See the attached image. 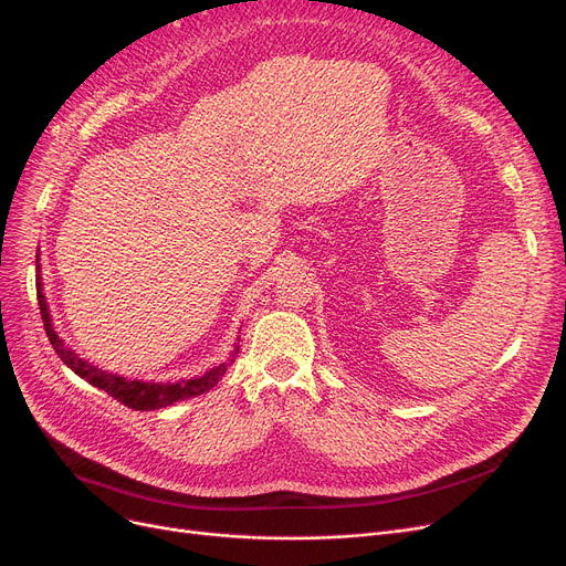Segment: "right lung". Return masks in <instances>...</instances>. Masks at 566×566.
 Returning <instances> with one entry per match:
<instances>
[{
	"mask_svg": "<svg viewBox=\"0 0 566 566\" xmlns=\"http://www.w3.org/2000/svg\"><path fill=\"white\" fill-rule=\"evenodd\" d=\"M39 256V254H36ZM36 271H39V259H36ZM36 295H39V310H41V318H43V328H45V335L54 348V353L62 358V363L66 367H71L80 378H84L86 382H92L94 388L98 390H105L109 397H114L118 403H124L133 410H156V408H165V406H171L176 401H184L188 397H197V395H203L211 388H216V385L220 382V378L224 376L227 367L233 363V355L222 363L220 367L206 371L203 376L199 378H190V380H178V382H144V380H130V378H122L116 374H107L103 369H96L88 363L80 360L77 355L64 344V339L59 337L52 328V321H50V312H48V305H45V295H43V289H41V277L36 275Z\"/></svg>",
	"mask_w": 566,
	"mask_h": 566,
	"instance_id": "add662e5",
	"label": "right lung"
}]
</instances>
